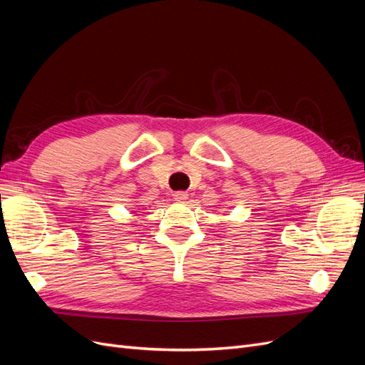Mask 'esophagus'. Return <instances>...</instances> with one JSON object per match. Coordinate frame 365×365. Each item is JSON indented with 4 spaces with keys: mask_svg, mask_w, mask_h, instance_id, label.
<instances>
[{
    "mask_svg": "<svg viewBox=\"0 0 365 365\" xmlns=\"http://www.w3.org/2000/svg\"><path fill=\"white\" fill-rule=\"evenodd\" d=\"M187 197H189V193L187 192H175L173 193V200L175 201H180V202H184Z\"/></svg>",
    "mask_w": 365,
    "mask_h": 365,
    "instance_id": "obj_1",
    "label": "esophagus"
}]
</instances>
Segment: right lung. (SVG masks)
<instances>
[{
    "label": "right lung",
    "instance_id": "right-lung-1",
    "mask_svg": "<svg viewBox=\"0 0 365 365\" xmlns=\"http://www.w3.org/2000/svg\"><path fill=\"white\" fill-rule=\"evenodd\" d=\"M134 215H135V213H134Z\"/></svg>",
    "mask_w": 365,
    "mask_h": 365
}]
</instances>
